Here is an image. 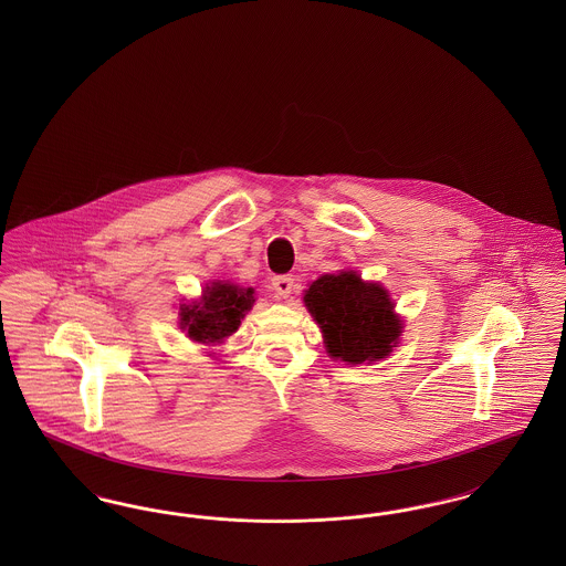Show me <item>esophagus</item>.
<instances>
[{
    "mask_svg": "<svg viewBox=\"0 0 566 566\" xmlns=\"http://www.w3.org/2000/svg\"><path fill=\"white\" fill-rule=\"evenodd\" d=\"M293 286H295L293 275H277V277L271 280V291L275 295L282 296V298H286V296L293 293Z\"/></svg>",
    "mask_w": 566,
    "mask_h": 566,
    "instance_id": "esophagus-1",
    "label": "esophagus"
}]
</instances>
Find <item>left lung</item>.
<instances>
[{
    "label": "left lung",
    "mask_w": 566,
    "mask_h": 566,
    "mask_svg": "<svg viewBox=\"0 0 566 566\" xmlns=\"http://www.w3.org/2000/svg\"><path fill=\"white\" fill-rule=\"evenodd\" d=\"M303 303L323 331L326 354L348 365H371L390 356L403 333L388 291L379 282H365L356 271L321 275Z\"/></svg>",
    "instance_id": "1"
}]
</instances>
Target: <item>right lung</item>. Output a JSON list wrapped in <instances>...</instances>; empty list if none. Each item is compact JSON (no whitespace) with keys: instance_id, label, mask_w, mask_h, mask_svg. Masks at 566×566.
I'll return each instance as SVG.
<instances>
[{"instance_id":"right-lung-1","label":"right lung","mask_w":566,"mask_h":566,"mask_svg":"<svg viewBox=\"0 0 566 566\" xmlns=\"http://www.w3.org/2000/svg\"><path fill=\"white\" fill-rule=\"evenodd\" d=\"M252 305V289L216 280L197 301L180 305V328L197 344L220 346L240 328Z\"/></svg>"}]
</instances>
